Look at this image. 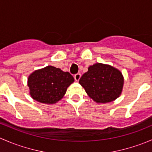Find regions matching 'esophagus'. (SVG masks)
I'll list each match as a JSON object with an SVG mask.
<instances>
[{
    "label": "esophagus",
    "mask_w": 152,
    "mask_h": 152,
    "mask_svg": "<svg viewBox=\"0 0 152 152\" xmlns=\"http://www.w3.org/2000/svg\"><path fill=\"white\" fill-rule=\"evenodd\" d=\"M80 78H81L80 73H76V75H74V79H75V80L76 81V82H78V81L80 79Z\"/></svg>",
    "instance_id": "34e87169"
}]
</instances>
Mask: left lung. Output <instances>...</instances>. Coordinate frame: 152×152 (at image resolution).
Listing matches in <instances>:
<instances>
[{"label": "left lung", "instance_id": "8db88e82", "mask_svg": "<svg viewBox=\"0 0 152 152\" xmlns=\"http://www.w3.org/2000/svg\"><path fill=\"white\" fill-rule=\"evenodd\" d=\"M79 84L96 103L113 102L121 94L124 76L115 67L102 63H96L79 79Z\"/></svg>", "mask_w": 152, "mask_h": 152}]
</instances>
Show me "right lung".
<instances>
[{
    "label": "right lung",
    "instance_id": "right-lung-1",
    "mask_svg": "<svg viewBox=\"0 0 152 152\" xmlns=\"http://www.w3.org/2000/svg\"><path fill=\"white\" fill-rule=\"evenodd\" d=\"M74 82L68 72L53 66H47L31 73L28 78L30 95L37 102L55 104L63 98L67 88Z\"/></svg>",
    "mask_w": 152,
    "mask_h": 152
}]
</instances>
